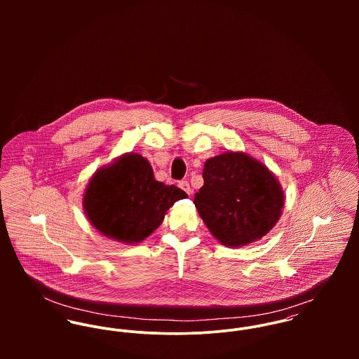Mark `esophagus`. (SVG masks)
<instances>
[{
  "instance_id": "1",
  "label": "esophagus",
  "mask_w": 359,
  "mask_h": 359,
  "mask_svg": "<svg viewBox=\"0 0 359 359\" xmlns=\"http://www.w3.org/2000/svg\"><path fill=\"white\" fill-rule=\"evenodd\" d=\"M178 187H180L184 192H187L189 196H191V195H192V192H194L188 181H180V182H178Z\"/></svg>"
}]
</instances>
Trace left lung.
Segmentation results:
<instances>
[{
	"label": "left lung",
	"mask_w": 359,
	"mask_h": 359,
	"mask_svg": "<svg viewBox=\"0 0 359 359\" xmlns=\"http://www.w3.org/2000/svg\"><path fill=\"white\" fill-rule=\"evenodd\" d=\"M203 180L194 203L221 245H250L279 221L285 205L282 187L250 154L231 151L205 160Z\"/></svg>",
	"instance_id": "left-lung-1"
}]
</instances>
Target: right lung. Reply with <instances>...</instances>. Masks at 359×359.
Segmentation results:
<instances>
[{"instance_id":"right-lung-1","label":"right lung","mask_w":359,"mask_h":359,"mask_svg":"<svg viewBox=\"0 0 359 359\" xmlns=\"http://www.w3.org/2000/svg\"><path fill=\"white\" fill-rule=\"evenodd\" d=\"M188 195L154 180L151 163L138 154H121L95 171L83 198L91 225L103 236L127 245L145 241L167 210Z\"/></svg>"}]
</instances>
